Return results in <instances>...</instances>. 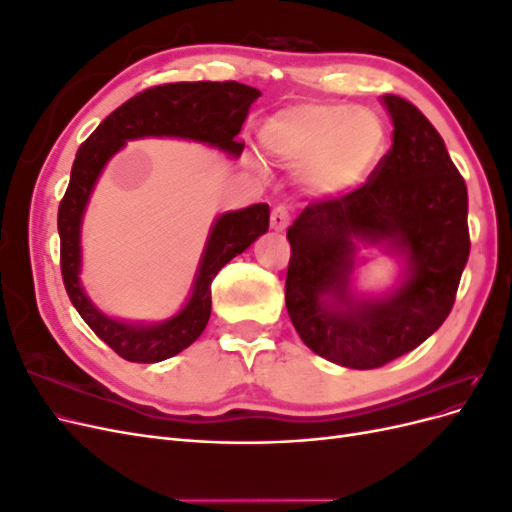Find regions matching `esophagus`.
I'll use <instances>...</instances> for the list:
<instances>
[{
    "mask_svg": "<svg viewBox=\"0 0 512 512\" xmlns=\"http://www.w3.org/2000/svg\"><path fill=\"white\" fill-rule=\"evenodd\" d=\"M290 224V215H288V209L286 207H275L271 211V228L277 230V232H284Z\"/></svg>",
    "mask_w": 512,
    "mask_h": 512,
    "instance_id": "1",
    "label": "esophagus"
}]
</instances>
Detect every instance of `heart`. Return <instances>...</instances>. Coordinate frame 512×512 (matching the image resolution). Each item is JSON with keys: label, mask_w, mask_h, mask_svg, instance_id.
I'll list each match as a JSON object with an SVG mask.
<instances>
[{"label": "heart", "mask_w": 512, "mask_h": 512, "mask_svg": "<svg viewBox=\"0 0 512 512\" xmlns=\"http://www.w3.org/2000/svg\"><path fill=\"white\" fill-rule=\"evenodd\" d=\"M262 143L282 162L307 166L305 179L316 192L335 194L380 156L384 128L365 108L301 104L271 117Z\"/></svg>", "instance_id": "1"}]
</instances>
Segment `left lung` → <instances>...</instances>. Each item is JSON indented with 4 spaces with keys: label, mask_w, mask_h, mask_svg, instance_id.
I'll use <instances>...</instances> for the list:
<instances>
[{
    "label": "left lung",
    "mask_w": 512,
    "mask_h": 512,
    "mask_svg": "<svg viewBox=\"0 0 512 512\" xmlns=\"http://www.w3.org/2000/svg\"><path fill=\"white\" fill-rule=\"evenodd\" d=\"M393 145L369 179L309 203L288 228L286 309L303 344L350 369H376L421 346L451 314L470 256L468 188L438 130L414 104L382 96ZM405 262L400 284L359 298L358 241Z\"/></svg>",
    "instance_id": "1"
}]
</instances>
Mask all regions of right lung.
<instances>
[{"instance_id":"right-lung-1","label":"right lung","mask_w":512,"mask_h":512,"mask_svg":"<svg viewBox=\"0 0 512 512\" xmlns=\"http://www.w3.org/2000/svg\"><path fill=\"white\" fill-rule=\"evenodd\" d=\"M260 91L237 81L168 83L123 102L76 151L68 190L59 203L57 230L61 277L76 312L104 344L132 363H160L194 344L211 316V282L218 271L269 230V205L258 203L222 213L209 230L188 303L156 324L123 322L102 314L81 286V224L106 162L134 138L175 136L205 143L239 158L237 141Z\"/></svg>"}]
</instances>
